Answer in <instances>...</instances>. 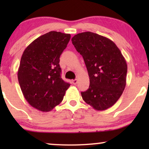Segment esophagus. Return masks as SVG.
I'll list each match as a JSON object with an SVG mask.
<instances>
[{"instance_id":"1","label":"esophagus","mask_w":149,"mask_h":149,"mask_svg":"<svg viewBox=\"0 0 149 149\" xmlns=\"http://www.w3.org/2000/svg\"><path fill=\"white\" fill-rule=\"evenodd\" d=\"M77 83H78V81H77V79H74V80H72V83L74 85H77Z\"/></svg>"}]
</instances>
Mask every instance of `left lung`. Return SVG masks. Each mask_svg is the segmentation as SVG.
Masks as SVG:
<instances>
[{
	"mask_svg": "<svg viewBox=\"0 0 149 149\" xmlns=\"http://www.w3.org/2000/svg\"><path fill=\"white\" fill-rule=\"evenodd\" d=\"M72 42L83 56L89 77V87L81 92L83 100L97 111L111 107L126 85L127 66L115 42L91 32L79 33Z\"/></svg>",
	"mask_w": 149,
	"mask_h": 149,
	"instance_id": "obj_1",
	"label": "left lung"
}]
</instances>
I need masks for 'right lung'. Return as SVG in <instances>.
Returning a JSON list of instances; mask_svg holds the SVG:
<instances>
[{"label": "right lung", "mask_w": 149, "mask_h": 149, "mask_svg": "<svg viewBox=\"0 0 149 149\" xmlns=\"http://www.w3.org/2000/svg\"><path fill=\"white\" fill-rule=\"evenodd\" d=\"M70 38V34L49 32L32 41L22 54L18 81L26 101L38 111H52L70 87L61 77L59 64Z\"/></svg>", "instance_id": "add662e5"}]
</instances>
